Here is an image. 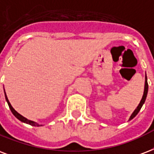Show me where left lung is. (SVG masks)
I'll use <instances>...</instances> for the list:
<instances>
[{"mask_svg":"<svg viewBox=\"0 0 154 154\" xmlns=\"http://www.w3.org/2000/svg\"><path fill=\"white\" fill-rule=\"evenodd\" d=\"M148 90H149V85H148V82H147V76H146V72H145V89H144V93H143V96H142V98H141V100L140 102L139 105L137 106V107L135 109V111L132 112V114L130 116V118H129L128 121L130 120H132L133 118H134L135 116H137L138 112L140 111V110L141 109L142 107L143 104L145 103V99H146V97H147V94H148Z\"/></svg>","mask_w":154,"mask_h":154,"instance_id":"left-lung-1","label":"left lung"}]
</instances>
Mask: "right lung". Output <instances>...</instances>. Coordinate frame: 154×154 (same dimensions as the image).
Wrapping results in <instances>:
<instances>
[{
    "label": "right lung",
    "mask_w": 154,
    "mask_h": 154,
    "mask_svg": "<svg viewBox=\"0 0 154 154\" xmlns=\"http://www.w3.org/2000/svg\"><path fill=\"white\" fill-rule=\"evenodd\" d=\"M5 100H6L7 103H8V105H9V109H10V111H11V112L13 113V115H14V116L17 119H19L20 121L22 122V123H25V124H30V125H31V126H35V127L43 126L42 124H38V123H36V122L32 121V120H30V119H26V118H25L24 116H22V115H20L18 112H17V111H15L14 109L13 108V106H11L10 103H9V99H8V98H7V95H6V94H5Z\"/></svg>",
    "instance_id": "add662e5"
}]
</instances>
